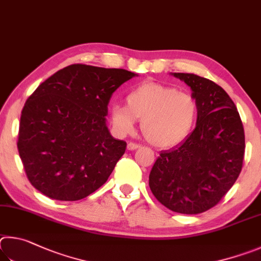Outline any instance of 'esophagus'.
<instances>
[{
	"mask_svg": "<svg viewBox=\"0 0 261 261\" xmlns=\"http://www.w3.org/2000/svg\"><path fill=\"white\" fill-rule=\"evenodd\" d=\"M139 148H141L140 144L132 143V142L127 144V149H128V150H136V149H139Z\"/></svg>",
	"mask_w": 261,
	"mask_h": 261,
	"instance_id": "1",
	"label": "esophagus"
}]
</instances>
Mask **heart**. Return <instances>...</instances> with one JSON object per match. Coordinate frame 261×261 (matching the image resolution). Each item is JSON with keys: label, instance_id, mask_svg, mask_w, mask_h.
<instances>
[{"label": "heart", "instance_id": "1", "mask_svg": "<svg viewBox=\"0 0 261 261\" xmlns=\"http://www.w3.org/2000/svg\"><path fill=\"white\" fill-rule=\"evenodd\" d=\"M110 122L118 136L135 130L136 119L142 120V132L150 143L171 148L188 138L197 119L194 96L172 86L147 81L126 97V105L112 104Z\"/></svg>", "mask_w": 261, "mask_h": 261}]
</instances>
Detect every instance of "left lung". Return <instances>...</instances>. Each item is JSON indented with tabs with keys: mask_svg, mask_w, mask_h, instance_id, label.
Listing matches in <instances>:
<instances>
[{
	"mask_svg": "<svg viewBox=\"0 0 261 261\" xmlns=\"http://www.w3.org/2000/svg\"><path fill=\"white\" fill-rule=\"evenodd\" d=\"M190 87L197 122L179 145L161 152L149 175L152 194L164 206L182 214L207 211L239 177L245 138L239 111L220 86L191 73H171Z\"/></svg>",
	"mask_w": 261,
	"mask_h": 261,
	"instance_id": "8db88e82",
	"label": "left lung"
}]
</instances>
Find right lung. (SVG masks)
Segmentation results:
<instances>
[{"label":"right lung","mask_w":261,"mask_h":261,"mask_svg":"<svg viewBox=\"0 0 261 261\" xmlns=\"http://www.w3.org/2000/svg\"><path fill=\"white\" fill-rule=\"evenodd\" d=\"M138 74L73 64L42 82L22 108L18 151L41 194L79 200L103 186L125 153L105 122L112 94Z\"/></svg>","instance_id":"right-lung-1"}]
</instances>
